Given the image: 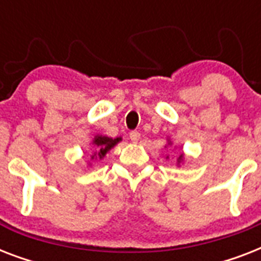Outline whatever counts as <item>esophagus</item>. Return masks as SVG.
I'll return each instance as SVG.
<instances>
[{
  "label": "esophagus",
  "instance_id": "obj_1",
  "mask_svg": "<svg viewBox=\"0 0 261 261\" xmlns=\"http://www.w3.org/2000/svg\"><path fill=\"white\" fill-rule=\"evenodd\" d=\"M139 138H141V134H139L138 131H131V133H130L131 142L137 143L139 141Z\"/></svg>",
  "mask_w": 261,
  "mask_h": 261
}]
</instances>
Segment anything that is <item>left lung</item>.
Wrapping results in <instances>:
<instances>
[{
    "label": "left lung",
    "mask_w": 261,
    "mask_h": 261,
    "mask_svg": "<svg viewBox=\"0 0 261 261\" xmlns=\"http://www.w3.org/2000/svg\"><path fill=\"white\" fill-rule=\"evenodd\" d=\"M171 145H172V143H171ZM167 159H168V157H167ZM182 159H184V155H182V154L178 155V157H177V165H178V164H180V163H181Z\"/></svg>",
    "instance_id": "obj_1"
}]
</instances>
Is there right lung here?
Instances as JSON below:
<instances>
[{
  "label": "right lung",
  "mask_w": 261,
  "mask_h": 261,
  "mask_svg": "<svg viewBox=\"0 0 261 261\" xmlns=\"http://www.w3.org/2000/svg\"><path fill=\"white\" fill-rule=\"evenodd\" d=\"M122 141V138L119 137V138H110V137H104V135H96L93 139V145L96 151L92 155V160H101L104 155L108 153V151L115 146V145H118L119 142Z\"/></svg>",
  "instance_id": "obj_1"
}]
</instances>
